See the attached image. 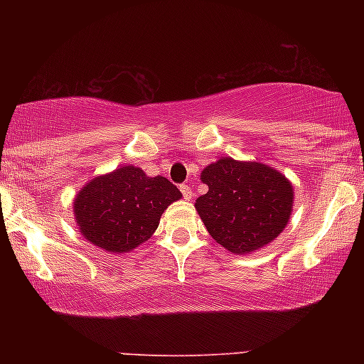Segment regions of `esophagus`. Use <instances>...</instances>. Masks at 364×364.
Instances as JSON below:
<instances>
[{
    "instance_id": "obj_1",
    "label": "esophagus",
    "mask_w": 364,
    "mask_h": 364,
    "mask_svg": "<svg viewBox=\"0 0 364 364\" xmlns=\"http://www.w3.org/2000/svg\"><path fill=\"white\" fill-rule=\"evenodd\" d=\"M181 191H182V193H183V197L187 198H192L193 197V192H192V188H191V186H187V183H182L181 186Z\"/></svg>"
}]
</instances>
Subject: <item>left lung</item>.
Masks as SVG:
<instances>
[{
	"label": "left lung",
	"instance_id": "obj_1",
	"mask_svg": "<svg viewBox=\"0 0 364 364\" xmlns=\"http://www.w3.org/2000/svg\"><path fill=\"white\" fill-rule=\"evenodd\" d=\"M208 191L196 200L213 240L243 255L268 245L283 232L293 208L288 178L260 162L218 159L202 171Z\"/></svg>",
	"mask_w": 364,
	"mask_h": 364
}]
</instances>
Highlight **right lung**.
<instances>
[{"label":"right lung","instance_id":"right-lung-1","mask_svg":"<svg viewBox=\"0 0 364 364\" xmlns=\"http://www.w3.org/2000/svg\"><path fill=\"white\" fill-rule=\"evenodd\" d=\"M182 193L166 177H149L124 166L94 177L74 198V217L87 242L111 253H126L151 238L161 217Z\"/></svg>","mask_w":364,"mask_h":364}]
</instances>
